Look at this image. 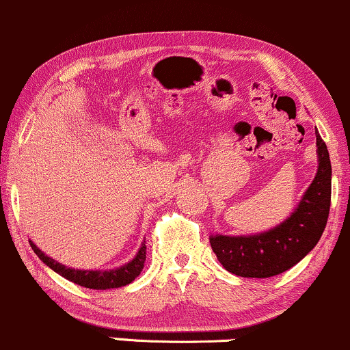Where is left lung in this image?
I'll return each instance as SVG.
<instances>
[{"instance_id": "1", "label": "left lung", "mask_w": 350, "mask_h": 350, "mask_svg": "<svg viewBox=\"0 0 350 350\" xmlns=\"http://www.w3.org/2000/svg\"><path fill=\"white\" fill-rule=\"evenodd\" d=\"M317 174L291 217L250 237L211 234L210 245L223 268L241 278H271L297 265L317 245L331 208V159L316 131Z\"/></svg>"}]
</instances>
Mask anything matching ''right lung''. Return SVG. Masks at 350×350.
<instances>
[{"label": "right lung", "instance_id": "1", "mask_svg": "<svg viewBox=\"0 0 350 350\" xmlns=\"http://www.w3.org/2000/svg\"><path fill=\"white\" fill-rule=\"evenodd\" d=\"M31 248L34 250V253L38 254L39 260H41L44 265H48L51 269L56 271L57 274H61L66 280L76 282V284L84 286V288L89 289H113V288H122V286L131 284V282L135 280L140 274V271L144 269L145 258H147V246L145 243L140 246L139 253L135 254L132 261H129L127 265L120 266V268L109 269V271H92V269H74L68 268V266L61 265L53 258H49L48 254L42 253L41 250L34 245L33 241H29Z\"/></svg>", "mask_w": 350, "mask_h": 350}]
</instances>
